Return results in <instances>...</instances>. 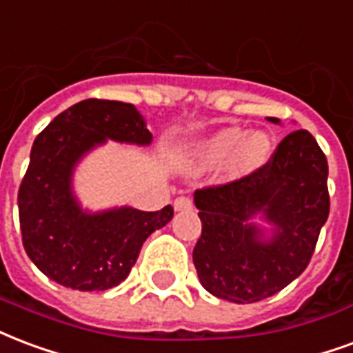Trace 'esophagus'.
<instances>
[{
    "label": "esophagus",
    "mask_w": 353,
    "mask_h": 353,
    "mask_svg": "<svg viewBox=\"0 0 353 353\" xmlns=\"http://www.w3.org/2000/svg\"><path fill=\"white\" fill-rule=\"evenodd\" d=\"M174 210L176 211H189L192 210V200L187 196H179L174 200Z\"/></svg>",
    "instance_id": "esophagus-1"
}]
</instances>
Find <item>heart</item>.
<instances>
[{
	"instance_id": "1",
	"label": "heart",
	"mask_w": 353,
	"mask_h": 353,
	"mask_svg": "<svg viewBox=\"0 0 353 353\" xmlns=\"http://www.w3.org/2000/svg\"><path fill=\"white\" fill-rule=\"evenodd\" d=\"M205 164H221L230 159V168L237 176H249L262 170L271 159V140L262 130L245 134L239 127L216 132L198 148Z\"/></svg>"
}]
</instances>
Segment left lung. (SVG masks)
I'll list each match as a JSON object with an SVG mask.
<instances>
[{
  "mask_svg": "<svg viewBox=\"0 0 353 353\" xmlns=\"http://www.w3.org/2000/svg\"><path fill=\"white\" fill-rule=\"evenodd\" d=\"M194 205L202 236L192 262L203 288L232 303L262 301L309 265L330 215L327 159L309 130H294L262 170L198 189ZM256 214L271 234L252 223Z\"/></svg>",
  "mask_w": 353,
  "mask_h": 353,
  "instance_id": "8db88e82",
  "label": "left lung"
}]
</instances>
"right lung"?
Listing matches in <instances>:
<instances>
[{"mask_svg": "<svg viewBox=\"0 0 353 353\" xmlns=\"http://www.w3.org/2000/svg\"><path fill=\"white\" fill-rule=\"evenodd\" d=\"M106 140L150 145L153 137L129 103L88 99L54 117L35 138L18 190L23 249L44 275L67 288L103 292L127 279L143 241L172 221L174 208L88 213L72 174L85 153Z\"/></svg>", "mask_w": 353, "mask_h": 353, "instance_id": "add662e5", "label": "right lung"}]
</instances>
